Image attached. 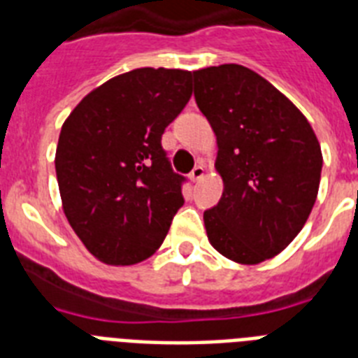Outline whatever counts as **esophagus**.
I'll use <instances>...</instances> for the list:
<instances>
[{
  "label": "esophagus",
  "instance_id": "esophagus-1",
  "mask_svg": "<svg viewBox=\"0 0 358 358\" xmlns=\"http://www.w3.org/2000/svg\"><path fill=\"white\" fill-rule=\"evenodd\" d=\"M204 173H206V169H204V163L201 162L199 165H195V169H193V171H191L189 178L193 180V182H199V180L204 176Z\"/></svg>",
  "mask_w": 358,
  "mask_h": 358
}]
</instances>
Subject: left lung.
<instances>
[{"mask_svg":"<svg viewBox=\"0 0 358 358\" xmlns=\"http://www.w3.org/2000/svg\"><path fill=\"white\" fill-rule=\"evenodd\" d=\"M195 100L217 137L224 191L204 212L213 249L238 264H260L305 227L322 176V148L305 115L241 64L193 72Z\"/></svg>","mask_w":358,"mask_h":358,"instance_id":"1","label":"left lung"}]
</instances>
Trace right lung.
Listing matches in <instances>:
<instances>
[{
    "instance_id": "add662e5",
    "label": "right lung",
    "mask_w": 358,
    "mask_h": 358,
    "mask_svg": "<svg viewBox=\"0 0 358 358\" xmlns=\"http://www.w3.org/2000/svg\"><path fill=\"white\" fill-rule=\"evenodd\" d=\"M187 70L135 69L89 92L64 120L55 173L64 215L91 255L131 266L159 249L185 178L162 135L191 98Z\"/></svg>"
}]
</instances>
